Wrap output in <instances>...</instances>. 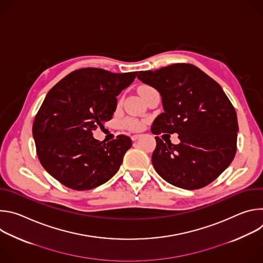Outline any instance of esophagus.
Instances as JSON below:
<instances>
[{"instance_id": "esophagus-1", "label": "esophagus", "mask_w": 263, "mask_h": 263, "mask_svg": "<svg viewBox=\"0 0 263 263\" xmlns=\"http://www.w3.org/2000/svg\"><path fill=\"white\" fill-rule=\"evenodd\" d=\"M139 137H140V135H138V134H135V135H132L131 139H132L133 141H135V140H137Z\"/></svg>"}]
</instances>
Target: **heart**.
<instances>
[{
    "mask_svg": "<svg viewBox=\"0 0 263 263\" xmlns=\"http://www.w3.org/2000/svg\"><path fill=\"white\" fill-rule=\"evenodd\" d=\"M125 127L131 130H138L141 127V123L137 120H127L125 122Z\"/></svg>",
    "mask_w": 263,
    "mask_h": 263,
    "instance_id": "heart-1",
    "label": "heart"
}]
</instances>
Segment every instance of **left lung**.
<instances>
[{
    "mask_svg": "<svg viewBox=\"0 0 263 263\" xmlns=\"http://www.w3.org/2000/svg\"><path fill=\"white\" fill-rule=\"evenodd\" d=\"M137 78L161 96L164 112L154 120L152 133H177L180 139L173 144L155 137L152 163L157 174L189 191L211 183L236 153L237 116L222 88L189 63L141 70Z\"/></svg>",
    "mask_w": 263,
    "mask_h": 263,
    "instance_id": "left-lung-1",
    "label": "left lung"
}]
</instances>
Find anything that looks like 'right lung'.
Listing matches in <instances>:
<instances>
[{
  "mask_svg": "<svg viewBox=\"0 0 263 263\" xmlns=\"http://www.w3.org/2000/svg\"><path fill=\"white\" fill-rule=\"evenodd\" d=\"M136 74L81 68L68 73L46 96L33 124L37 156L45 170L68 189H96L119 171L131 138L119 135L105 143L93 137V131L112 119L117 97Z\"/></svg>",
  "mask_w": 263,
  "mask_h": 263,
  "instance_id": "1",
  "label": "right lung"
}]
</instances>
